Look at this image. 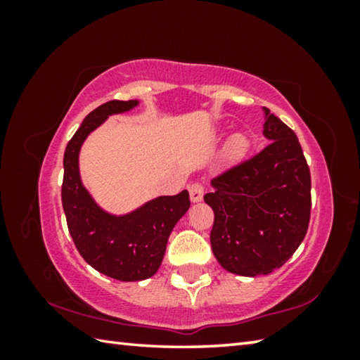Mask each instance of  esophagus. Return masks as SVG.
<instances>
[{
  "instance_id": "34e87169",
  "label": "esophagus",
  "mask_w": 360,
  "mask_h": 360,
  "mask_svg": "<svg viewBox=\"0 0 360 360\" xmlns=\"http://www.w3.org/2000/svg\"><path fill=\"white\" fill-rule=\"evenodd\" d=\"M188 193H191V200L195 202H200V200L203 198V193H205V186L202 182H192L191 186H188Z\"/></svg>"
}]
</instances>
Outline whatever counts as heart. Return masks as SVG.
Segmentation results:
<instances>
[{
  "label": "heart",
  "instance_id": "1",
  "mask_svg": "<svg viewBox=\"0 0 360 360\" xmlns=\"http://www.w3.org/2000/svg\"><path fill=\"white\" fill-rule=\"evenodd\" d=\"M235 148L241 149V148H243V143H241V141H236V143H235Z\"/></svg>",
  "mask_w": 360,
  "mask_h": 360
}]
</instances>
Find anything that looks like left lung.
<instances>
[{
	"label": "left lung",
	"mask_w": 360,
	"mask_h": 360,
	"mask_svg": "<svg viewBox=\"0 0 360 360\" xmlns=\"http://www.w3.org/2000/svg\"><path fill=\"white\" fill-rule=\"evenodd\" d=\"M265 109L268 143L211 181V248L225 270L268 275L288 262L307 235L311 174L294 130Z\"/></svg>",
	"instance_id": "left-lung-1"
}]
</instances>
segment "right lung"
Listing matches in <instances>:
<instances>
[{
  "label": "right lung",
  "mask_w": 360,
  "mask_h": 360,
  "mask_svg": "<svg viewBox=\"0 0 360 360\" xmlns=\"http://www.w3.org/2000/svg\"><path fill=\"white\" fill-rule=\"evenodd\" d=\"M136 100H111L94 109L66 144L62 203L66 224L79 254L96 271L119 281H141L158 270L168 236L191 206L188 192L158 197L129 216L108 214L85 191L79 178L77 155L84 139L109 114L129 111Z\"/></svg>",
  "instance_id": "obj_1"
}]
</instances>
